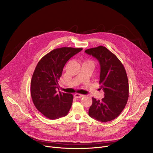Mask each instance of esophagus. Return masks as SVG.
<instances>
[{
	"mask_svg": "<svg viewBox=\"0 0 153 153\" xmlns=\"http://www.w3.org/2000/svg\"><path fill=\"white\" fill-rule=\"evenodd\" d=\"M74 97H75V98L77 99V98H80V97H83V96H83V95H82V94H80L76 93V94H75L74 95Z\"/></svg>",
	"mask_w": 153,
	"mask_h": 153,
	"instance_id": "1",
	"label": "esophagus"
}]
</instances>
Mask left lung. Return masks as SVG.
<instances>
[{
	"label": "left lung",
	"instance_id": "left-lung-1",
	"mask_svg": "<svg viewBox=\"0 0 153 153\" xmlns=\"http://www.w3.org/2000/svg\"><path fill=\"white\" fill-rule=\"evenodd\" d=\"M85 51L99 62V84L105 96L101 100L92 98L89 116L102 122L114 120L123 111L129 97V84L125 69L116 56L105 47L99 46Z\"/></svg>",
	"mask_w": 153,
	"mask_h": 153
}]
</instances>
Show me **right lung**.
I'll return each instance as SVG.
<instances>
[{"mask_svg": "<svg viewBox=\"0 0 153 153\" xmlns=\"http://www.w3.org/2000/svg\"><path fill=\"white\" fill-rule=\"evenodd\" d=\"M82 50V48H56L38 62L31 81V96L34 106L45 117L53 120L68 113L73 96L57 91L58 82L67 61Z\"/></svg>", "mask_w": 153, "mask_h": 153, "instance_id": "obj_1", "label": "right lung"}]
</instances>
